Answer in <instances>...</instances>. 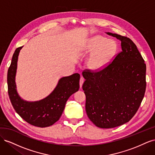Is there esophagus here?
<instances>
[{
    "mask_svg": "<svg viewBox=\"0 0 155 155\" xmlns=\"http://www.w3.org/2000/svg\"><path fill=\"white\" fill-rule=\"evenodd\" d=\"M84 82V78L83 77H81L80 78V81H79V86H80V88L82 87L83 85V83Z\"/></svg>",
    "mask_w": 155,
    "mask_h": 155,
    "instance_id": "esophagus-1",
    "label": "esophagus"
}]
</instances>
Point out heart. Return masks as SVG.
Here are the masks:
<instances>
[{
  "label": "heart",
  "instance_id": "obj_1",
  "mask_svg": "<svg viewBox=\"0 0 155 155\" xmlns=\"http://www.w3.org/2000/svg\"><path fill=\"white\" fill-rule=\"evenodd\" d=\"M89 48L96 51L88 61V66L93 70H99L109 64L117 51V44L111 39L97 35L91 41Z\"/></svg>",
  "mask_w": 155,
  "mask_h": 155
}]
</instances>
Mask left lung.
Returning a JSON list of instances; mask_svg holds the SVG:
<instances>
[{
	"mask_svg": "<svg viewBox=\"0 0 155 155\" xmlns=\"http://www.w3.org/2000/svg\"><path fill=\"white\" fill-rule=\"evenodd\" d=\"M107 34L121 41L122 50L104 68L83 72L87 116L102 129L114 128L130 120L146 88V64L137 46L127 37Z\"/></svg>",
	"mask_w": 155,
	"mask_h": 155,
	"instance_id": "obj_1",
	"label": "left lung"
}]
</instances>
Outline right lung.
<instances>
[{"label":"right lung","mask_w":155,"mask_h":155,"mask_svg":"<svg viewBox=\"0 0 155 155\" xmlns=\"http://www.w3.org/2000/svg\"><path fill=\"white\" fill-rule=\"evenodd\" d=\"M22 46L14 52L8 71V91L12 106L17 113L26 122L39 127H46L58 121L69 97L79 88L80 75L78 73L64 77L50 94L39 101L22 100L16 91L15 77L18 53Z\"/></svg>","instance_id":"obj_1"}]
</instances>
